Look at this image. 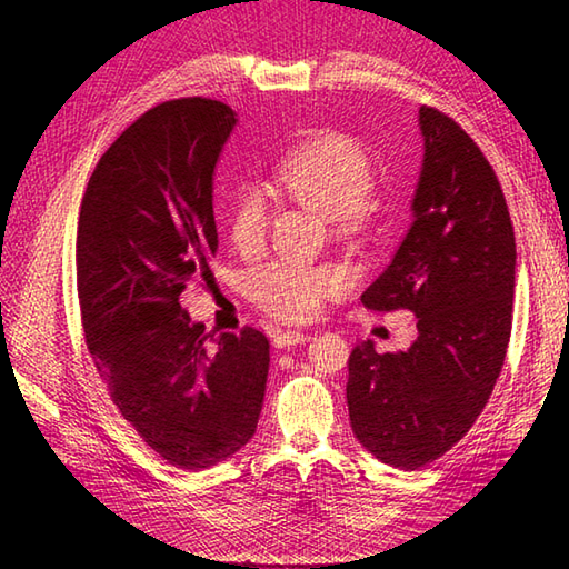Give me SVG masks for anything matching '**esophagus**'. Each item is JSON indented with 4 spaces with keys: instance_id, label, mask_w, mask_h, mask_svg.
I'll list each match as a JSON object with an SVG mask.
<instances>
[{
    "instance_id": "1",
    "label": "esophagus",
    "mask_w": 569,
    "mask_h": 569,
    "mask_svg": "<svg viewBox=\"0 0 569 569\" xmlns=\"http://www.w3.org/2000/svg\"><path fill=\"white\" fill-rule=\"evenodd\" d=\"M312 337V332H308V330H286V332H278L276 335V347H293V345H303V342H308Z\"/></svg>"
}]
</instances>
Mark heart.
<instances>
[{"instance_id": "b5f03b06", "label": "heart", "mask_w": 569, "mask_h": 569, "mask_svg": "<svg viewBox=\"0 0 569 569\" xmlns=\"http://www.w3.org/2000/svg\"><path fill=\"white\" fill-rule=\"evenodd\" d=\"M276 180L300 202L332 217L337 227L355 229L367 220V196L373 188V163L365 147L337 131H320L300 143L276 168ZM269 210L259 190L239 188L229 208V234L239 247H257ZM342 286V276L322 266L273 261L247 276L253 303L283 320H310Z\"/></svg>"}]
</instances>
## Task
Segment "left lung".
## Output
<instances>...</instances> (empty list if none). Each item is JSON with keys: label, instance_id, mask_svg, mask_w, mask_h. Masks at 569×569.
Wrapping results in <instances>:
<instances>
[{"label": "left lung", "instance_id": "8db88e82", "mask_svg": "<svg viewBox=\"0 0 569 569\" xmlns=\"http://www.w3.org/2000/svg\"><path fill=\"white\" fill-rule=\"evenodd\" d=\"M422 161L406 237L361 303L410 310L418 337L379 355H349L347 406L355 438L398 469H420L475 426L511 337L516 237L497 173L467 131L420 107Z\"/></svg>", "mask_w": 569, "mask_h": 569}]
</instances>
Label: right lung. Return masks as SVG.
Masks as SVG:
<instances>
[{
	"label": "right lung",
	"mask_w": 569,
	"mask_h": 569,
	"mask_svg": "<svg viewBox=\"0 0 569 569\" xmlns=\"http://www.w3.org/2000/svg\"><path fill=\"white\" fill-rule=\"evenodd\" d=\"M237 112L188 98L122 131L90 176L78 220L84 340L112 401L168 465L208 469L257 432L269 340L220 332L178 303L217 251L214 171Z\"/></svg>",
	"instance_id": "add662e5"
}]
</instances>
